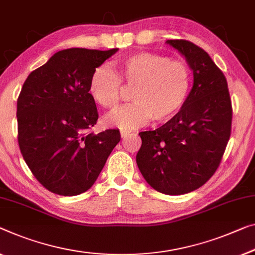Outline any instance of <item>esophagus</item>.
Instances as JSON below:
<instances>
[{"label":"esophagus","mask_w":255,"mask_h":255,"mask_svg":"<svg viewBox=\"0 0 255 255\" xmlns=\"http://www.w3.org/2000/svg\"><path fill=\"white\" fill-rule=\"evenodd\" d=\"M120 135H121V137H123V138H126L127 136L129 135V131H121Z\"/></svg>","instance_id":"1"}]
</instances>
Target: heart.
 Listing matches in <instances>:
<instances>
[{"label": "heart", "mask_w": 255, "mask_h": 255, "mask_svg": "<svg viewBox=\"0 0 255 255\" xmlns=\"http://www.w3.org/2000/svg\"><path fill=\"white\" fill-rule=\"evenodd\" d=\"M119 75L108 65L94 71L89 93L102 108L115 110L119 105L121 80L132 91L131 105L105 117L108 126L131 130L145 126L152 119L166 123L181 111L191 89V71L180 60L153 52H137L124 57L118 63Z\"/></svg>", "instance_id": "obj_1"}]
</instances>
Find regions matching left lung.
Instances as JSON below:
<instances>
[{"mask_svg":"<svg viewBox=\"0 0 255 255\" xmlns=\"http://www.w3.org/2000/svg\"><path fill=\"white\" fill-rule=\"evenodd\" d=\"M193 73L187 103L155 130L139 132L136 164L144 180L165 195L200 188L221 162L231 132L233 109L228 83L210 55L185 40H167Z\"/></svg>","mask_w":255,"mask_h":255,"instance_id":"left-lung-1","label":"left lung"}]
</instances>
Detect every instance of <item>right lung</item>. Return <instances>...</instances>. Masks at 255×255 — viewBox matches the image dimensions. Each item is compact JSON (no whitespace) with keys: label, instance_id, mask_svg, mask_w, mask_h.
<instances>
[{"label":"right lung","instance_id":"add662e5","mask_svg":"<svg viewBox=\"0 0 255 255\" xmlns=\"http://www.w3.org/2000/svg\"><path fill=\"white\" fill-rule=\"evenodd\" d=\"M117 51L64 49L24 82L17 101L19 147L49 191L60 196L87 191L119 143L117 129L87 134L98 119L90 78Z\"/></svg>","mask_w":255,"mask_h":255}]
</instances>
